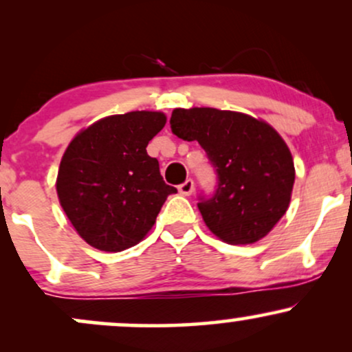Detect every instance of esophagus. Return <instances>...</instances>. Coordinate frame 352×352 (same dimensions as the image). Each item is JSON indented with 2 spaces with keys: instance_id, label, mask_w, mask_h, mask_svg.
Segmentation results:
<instances>
[{
  "instance_id": "1",
  "label": "esophagus",
  "mask_w": 352,
  "mask_h": 352,
  "mask_svg": "<svg viewBox=\"0 0 352 352\" xmlns=\"http://www.w3.org/2000/svg\"><path fill=\"white\" fill-rule=\"evenodd\" d=\"M193 188H195V184H193L192 179H187L184 184L179 185V192L182 195H190L193 192Z\"/></svg>"
}]
</instances>
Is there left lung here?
Wrapping results in <instances>:
<instances>
[{"instance_id":"8db88e82","label":"left lung","mask_w":352,"mask_h":352,"mask_svg":"<svg viewBox=\"0 0 352 352\" xmlns=\"http://www.w3.org/2000/svg\"><path fill=\"white\" fill-rule=\"evenodd\" d=\"M170 129L197 140L217 173L212 195H199L210 232L230 245H248L272 232L288 210L294 164L288 145L263 120L212 107L175 109Z\"/></svg>"}]
</instances>
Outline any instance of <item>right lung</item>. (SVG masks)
<instances>
[{
  "label": "right lung",
  "mask_w": 352,
  "mask_h": 352,
  "mask_svg": "<svg viewBox=\"0 0 352 352\" xmlns=\"http://www.w3.org/2000/svg\"><path fill=\"white\" fill-rule=\"evenodd\" d=\"M162 112L137 111L100 119L72 139L56 190L72 227L102 252L139 243L177 188L145 151L164 129Z\"/></svg>",
  "instance_id": "right-lung-1"
}]
</instances>
